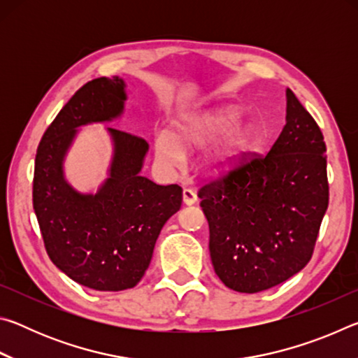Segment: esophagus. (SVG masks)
Here are the masks:
<instances>
[{
  "label": "esophagus",
  "mask_w": 358,
  "mask_h": 358,
  "mask_svg": "<svg viewBox=\"0 0 358 358\" xmlns=\"http://www.w3.org/2000/svg\"><path fill=\"white\" fill-rule=\"evenodd\" d=\"M197 202V196L192 189H183V203L185 205H194Z\"/></svg>",
  "instance_id": "esophagus-1"
}]
</instances>
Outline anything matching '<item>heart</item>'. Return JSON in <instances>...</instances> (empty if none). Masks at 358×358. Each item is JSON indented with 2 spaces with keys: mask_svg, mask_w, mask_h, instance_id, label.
Listing matches in <instances>:
<instances>
[{
  "mask_svg": "<svg viewBox=\"0 0 358 358\" xmlns=\"http://www.w3.org/2000/svg\"><path fill=\"white\" fill-rule=\"evenodd\" d=\"M241 110L232 104L213 106L186 113L172 121L171 129L155 138L156 156L169 167H177L185 155L208 148L203 164L210 171H224L237 161L250 142V128L238 124Z\"/></svg>",
  "mask_w": 358,
  "mask_h": 358,
  "instance_id": "1",
  "label": "heart"
}]
</instances>
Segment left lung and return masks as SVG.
Returning <instances> with one entry per match:
<instances>
[{
  "label": "left lung",
  "instance_id": "obj_1",
  "mask_svg": "<svg viewBox=\"0 0 358 358\" xmlns=\"http://www.w3.org/2000/svg\"><path fill=\"white\" fill-rule=\"evenodd\" d=\"M215 273L229 289L262 292L310 262L329 207L324 136L286 90V124L265 156L199 191Z\"/></svg>",
  "mask_w": 358,
  "mask_h": 358
}]
</instances>
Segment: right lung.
<instances>
[{"label":"right lung","mask_w":358,"mask_h":358,"mask_svg":"<svg viewBox=\"0 0 358 358\" xmlns=\"http://www.w3.org/2000/svg\"><path fill=\"white\" fill-rule=\"evenodd\" d=\"M124 78L101 77L72 96L38 147L33 207L48 257L72 281L94 290L131 289L142 280L156 240L181 207L178 185H156L141 175L148 143L106 126L112 143L107 175L82 192L64 175V161L83 126L124 115Z\"/></svg>","instance_id":"1"}]
</instances>
